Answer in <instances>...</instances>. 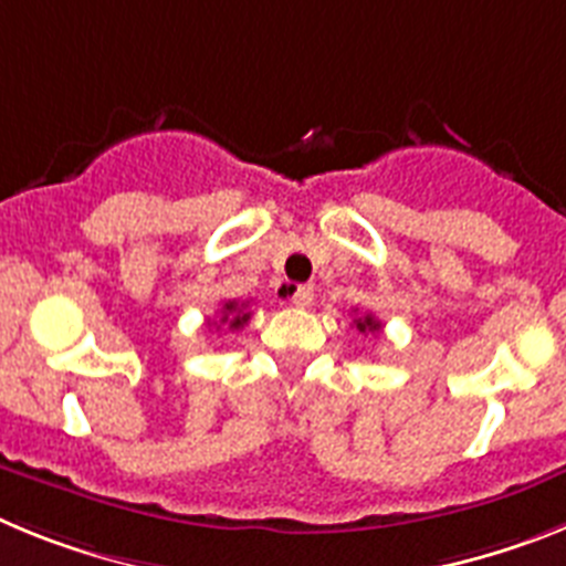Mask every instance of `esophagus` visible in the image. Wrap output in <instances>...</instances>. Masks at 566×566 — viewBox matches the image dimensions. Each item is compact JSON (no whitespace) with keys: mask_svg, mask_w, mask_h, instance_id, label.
I'll list each match as a JSON object with an SVG mask.
<instances>
[{"mask_svg":"<svg viewBox=\"0 0 566 566\" xmlns=\"http://www.w3.org/2000/svg\"><path fill=\"white\" fill-rule=\"evenodd\" d=\"M289 300H292L294 306H300V308L312 306L314 289H312V286H294V289H292V294H289Z\"/></svg>","mask_w":566,"mask_h":566,"instance_id":"esophagus-1","label":"esophagus"}]
</instances>
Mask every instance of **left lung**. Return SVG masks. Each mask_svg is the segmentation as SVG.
<instances>
[{
    "instance_id": "8db88e82",
    "label": "left lung",
    "mask_w": 566,
    "mask_h": 566,
    "mask_svg": "<svg viewBox=\"0 0 566 566\" xmlns=\"http://www.w3.org/2000/svg\"><path fill=\"white\" fill-rule=\"evenodd\" d=\"M354 326H357L359 334H368V332H379V319L374 314H363V317L354 319Z\"/></svg>"
}]
</instances>
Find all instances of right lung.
Wrapping results in <instances>:
<instances>
[{"label":"right lung","instance_id":"1","mask_svg":"<svg viewBox=\"0 0 566 566\" xmlns=\"http://www.w3.org/2000/svg\"><path fill=\"white\" fill-rule=\"evenodd\" d=\"M249 319H252V312L247 308V303H238V300H229V303H223L221 308V326H227L229 332H240V328L247 326ZM218 326V328H221Z\"/></svg>","mask_w":566,"mask_h":566}]
</instances>
